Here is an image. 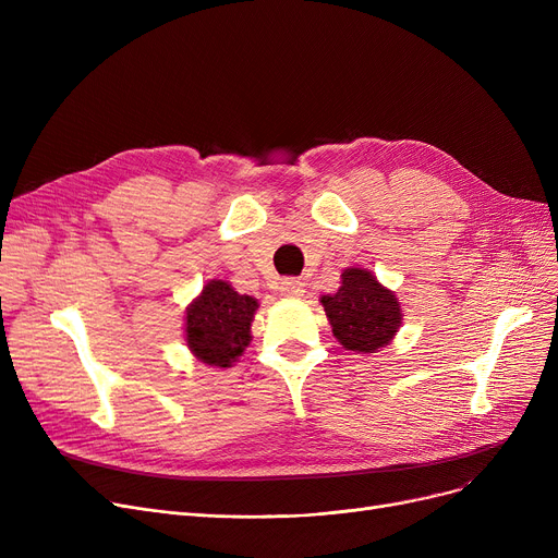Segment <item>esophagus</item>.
I'll list each match as a JSON object with an SVG mask.
<instances>
[{
	"mask_svg": "<svg viewBox=\"0 0 558 558\" xmlns=\"http://www.w3.org/2000/svg\"><path fill=\"white\" fill-rule=\"evenodd\" d=\"M280 294L284 299H301L305 294V284L301 280L294 278H287L280 282Z\"/></svg>",
	"mask_w": 558,
	"mask_h": 558,
	"instance_id": "34e87169",
	"label": "esophagus"
}]
</instances>
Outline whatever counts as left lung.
Listing matches in <instances>:
<instances>
[{
  "label": "left lung",
  "mask_w": 558,
  "mask_h": 558,
  "mask_svg": "<svg viewBox=\"0 0 558 558\" xmlns=\"http://www.w3.org/2000/svg\"><path fill=\"white\" fill-rule=\"evenodd\" d=\"M320 305L337 341L353 353H377L393 341L402 326L396 291L362 267L343 269L341 287L335 294L320 296Z\"/></svg>",
  "instance_id": "1"
}]
</instances>
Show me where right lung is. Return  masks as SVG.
Wrapping results in <instances>:
<instances>
[{
    "mask_svg": "<svg viewBox=\"0 0 558 558\" xmlns=\"http://www.w3.org/2000/svg\"><path fill=\"white\" fill-rule=\"evenodd\" d=\"M257 299L234 291L228 280H208L185 310V343L208 366L230 368L251 343Z\"/></svg>",
    "mask_w": 558,
    "mask_h": 558,
    "instance_id": "obj_1",
    "label": "right lung"
}]
</instances>
